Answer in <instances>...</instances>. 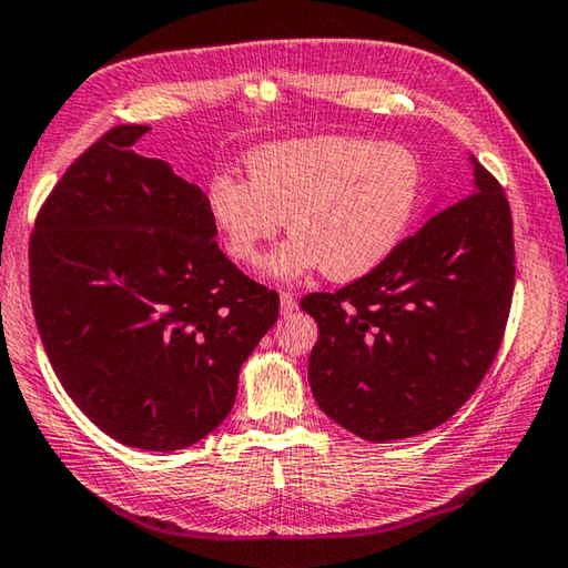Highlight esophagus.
I'll return each instance as SVG.
<instances>
[{"label": "esophagus", "instance_id": "34e87169", "mask_svg": "<svg viewBox=\"0 0 568 568\" xmlns=\"http://www.w3.org/2000/svg\"><path fill=\"white\" fill-rule=\"evenodd\" d=\"M278 304H282V314L284 316L292 314L296 310V300H294V294H290V292L278 294Z\"/></svg>", "mask_w": 568, "mask_h": 568}]
</instances>
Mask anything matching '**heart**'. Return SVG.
Listing matches in <instances>:
<instances>
[{"label":"heart","instance_id":"b5f03b06","mask_svg":"<svg viewBox=\"0 0 568 568\" xmlns=\"http://www.w3.org/2000/svg\"><path fill=\"white\" fill-rule=\"evenodd\" d=\"M246 172L248 179H209V216L239 264H256L286 219L294 236L266 264L284 282L314 268L334 282L374 272L402 244L424 192V169L409 146L354 134L258 146Z\"/></svg>","mask_w":568,"mask_h":568}]
</instances>
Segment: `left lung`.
I'll list each match as a JSON object with an SVG mask.
<instances>
[{
    "label": "left lung",
    "mask_w": 568,
    "mask_h": 568,
    "mask_svg": "<svg viewBox=\"0 0 568 568\" xmlns=\"http://www.w3.org/2000/svg\"><path fill=\"white\" fill-rule=\"evenodd\" d=\"M426 219L382 266L302 310L320 324L310 384L320 409L366 442L432 432L462 409L499 352L514 294V226L501 184Z\"/></svg>",
    "instance_id": "1"
}]
</instances>
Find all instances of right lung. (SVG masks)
<instances>
[{
  "instance_id": "obj_1",
  "label": "right lung",
  "mask_w": 568,
  "mask_h": 568,
  "mask_svg": "<svg viewBox=\"0 0 568 568\" xmlns=\"http://www.w3.org/2000/svg\"><path fill=\"white\" fill-rule=\"evenodd\" d=\"M146 129H109L69 164L37 214L29 292L79 409L119 444L176 452L232 412L278 294L224 256L202 189L134 152Z\"/></svg>"
}]
</instances>
